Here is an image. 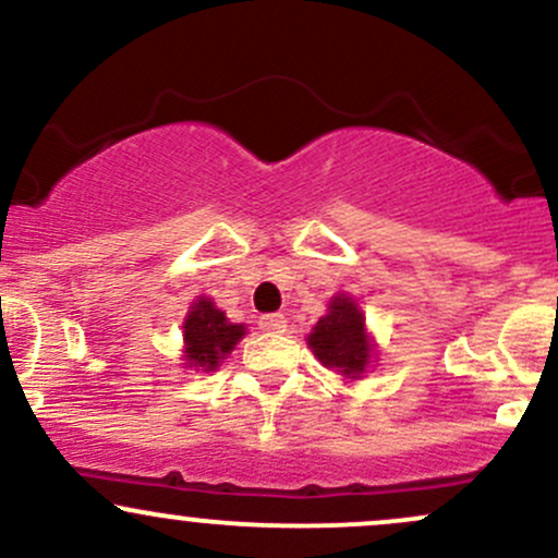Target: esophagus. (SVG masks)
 I'll return each mask as SVG.
<instances>
[{"label":"esophagus","instance_id":"esophagus-1","mask_svg":"<svg viewBox=\"0 0 558 558\" xmlns=\"http://www.w3.org/2000/svg\"><path fill=\"white\" fill-rule=\"evenodd\" d=\"M259 328L265 330V333H283L286 330V317L283 315H262L259 317Z\"/></svg>","mask_w":558,"mask_h":558}]
</instances>
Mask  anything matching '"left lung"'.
Instances as JSON below:
<instances>
[{"mask_svg":"<svg viewBox=\"0 0 558 558\" xmlns=\"http://www.w3.org/2000/svg\"><path fill=\"white\" fill-rule=\"evenodd\" d=\"M315 357L330 371L347 378H360L373 357V339L365 328V315L347 293H336L328 304V315L317 320L307 336Z\"/></svg>","mask_w":558,"mask_h":558,"instance_id":"obj_1","label":"left lung"}]
</instances>
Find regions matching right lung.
Listing matches in <instances>:
<instances>
[{
    "mask_svg": "<svg viewBox=\"0 0 558 558\" xmlns=\"http://www.w3.org/2000/svg\"><path fill=\"white\" fill-rule=\"evenodd\" d=\"M182 336H185V368L217 371V365L246 336V326L230 323L222 310L214 307L211 299L201 296L187 312Z\"/></svg>",
    "mask_w": 558,
    "mask_h": 558,
    "instance_id": "1",
    "label": "right lung"
}]
</instances>
